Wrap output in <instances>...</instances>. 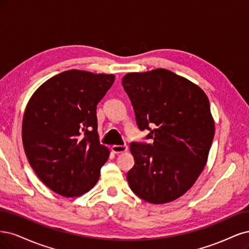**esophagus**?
<instances>
[{"label": "esophagus", "mask_w": 249, "mask_h": 249, "mask_svg": "<svg viewBox=\"0 0 249 249\" xmlns=\"http://www.w3.org/2000/svg\"><path fill=\"white\" fill-rule=\"evenodd\" d=\"M127 146H119V145H114L111 146V151L114 152V153L116 154H119V153H124V152L127 151Z\"/></svg>", "instance_id": "34e87169"}]
</instances>
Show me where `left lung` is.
<instances>
[{"instance_id":"obj_1","label":"left lung","mask_w":249,"mask_h":249,"mask_svg":"<svg viewBox=\"0 0 249 249\" xmlns=\"http://www.w3.org/2000/svg\"><path fill=\"white\" fill-rule=\"evenodd\" d=\"M141 130L153 142L130 143L134 165L127 181L151 204L177 199L196 183L207 163L215 126L205 92L187 78L158 68L122 78Z\"/></svg>"}]
</instances>
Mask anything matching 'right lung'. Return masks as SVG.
<instances>
[{"label": "right lung", "instance_id": "add662e5", "mask_svg": "<svg viewBox=\"0 0 249 249\" xmlns=\"http://www.w3.org/2000/svg\"><path fill=\"white\" fill-rule=\"evenodd\" d=\"M114 74L67 70L40 86L22 119V143L38 178L55 194L73 197L97 183L109 150L100 145L96 107Z\"/></svg>", "mask_w": 249, "mask_h": 249}]
</instances>
